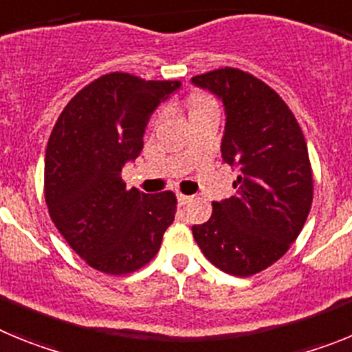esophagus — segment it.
<instances>
[{"label": "esophagus", "mask_w": 352, "mask_h": 352, "mask_svg": "<svg viewBox=\"0 0 352 352\" xmlns=\"http://www.w3.org/2000/svg\"><path fill=\"white\" fill-rule=\"evenodd\" d=\"M192 195H185V194H178V203L182 204V206H185V204L192 203Z\"/></svg>", "instance_id": "obj_1"}]
</instances>
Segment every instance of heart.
Here are the masks:
<instances>
[{
  "label": "heart",
  "mask_w": 352,
  "mask_h": 352,
  "mask_svg": "<svg viewBox=\"0 0 352 352\" xmlns=\"http://www.w3.org/2000/svg\"><path fill=\"white\" fill-rule=\"evenodd\" d=\"M192 104H194V105H192V109H195V107H201V105L211 104V100H210V98H206V96H195Z\"/></svg>",
  "instance_id": "1"
}]
</instances>
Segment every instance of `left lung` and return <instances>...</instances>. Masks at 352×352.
I'll return each instance as SVG.
<instances>
[{"label": "left lung", "mask_w": 352, "mask_h": 352, "mask_svg": "<svg viewBox=\"0 0 352 352\" xmlns=\"http://www.w3.org/2000/svg\"><path fill=\"white\" fill-rule=\"evenodd\" d=\"M192 82L222 100V158L239 170L236 195L213 203L210 220L192 232L217 268L256 275L284 256L309 217L314 179L307 142L278 93L248 72L226 67Z\"/></svg>", "instance_id": "left-lung-1"}]
</instances>
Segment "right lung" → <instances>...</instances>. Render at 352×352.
Segmentation results:
<instances>
[{"instance_id": "obj_1", "label": "right lung", "mask_w": 352, "mask_h": 352, "mask_svg": "<svg viewBox=\"0 0 352 352\" xmlns=\"http://www.w3.org/2000/svg\"><path fill=\"white\" fill-rule=\"evenodd\" d=\"M182 86L113 72L63 109L45 151V203L67 243L91 268L126 275L157 256L176 195L126 190L121 169L135 160L149 116Z\"/></svg>"}]
</instances>
